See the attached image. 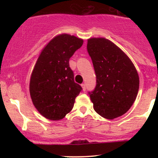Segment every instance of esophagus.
I'll return each mask as SVG.
<instances>
[{
    "instance_id": "obj_1",
    "label": "esophagus",
    "mask_w": 158,
    "mask_h": 158,
    "mask_svg": "<svg viewBox=\"0 0 158 158\" xmlns=\"http://www.w3.org/2000/svg\"><path fill=\"white\" fill-rule=\"evenodd\" d=\"M81 88H82V90L85 91V90H86V86H85V84H81Z\"/></svg>"
}]
</instances>
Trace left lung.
<instances>
[{"label":"left lung","instance_id":"1","mask_svg":"<svg viewBox=\"0 0 158 158\" xmlns=\"http://www.w3.org/2000/svg\"><path fill=\"white\" fill-rule=\"evenodd\" d=\"M87 49L97 76V86L89 93L94 109L108 119L120 117L137 98L139 79L136 68L119 47L105 38L88 39Z\"/></svg>","mask_w":158,"mask_h":158}]
</instances>
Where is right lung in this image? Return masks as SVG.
<instances>
[{
  "label": "right lung",
  "instance_id": "1",
  "mask_svg": "<svg viewBox=\"0 0 158 158\" xmlns=\"http://www.w3.org/2000/svg\"><path fill=\"white\" fill-rule=\"evenodd\" d=\"M83 39L63 33L41 50L32 70L30 94L35 108L50 120H60L73 108L81 87L74 81L69 59Z\"/></svg>",
  "mask_w": 158,
  "mask_h": 158
}]
</instances>
